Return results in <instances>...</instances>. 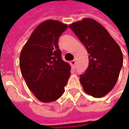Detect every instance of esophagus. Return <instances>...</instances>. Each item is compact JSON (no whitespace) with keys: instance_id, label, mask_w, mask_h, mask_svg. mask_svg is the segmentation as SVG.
<instances>
[{"instance_id":"34e87169","label":"esophagus","mask_w":129,"mask_h":129,"mask_svg":"<svg viewBox=\"0 0 129 129\" xmlns=\"http://www.w3.org/2000/svg\"><path fill=\"white\" fill-rule=\"evenodd\" d=\"M70 64H71V65L72 66V67L74 68V69H75L76 68V61L74 59V60H72L70 62Z\"/></svg>"}]
</instances>
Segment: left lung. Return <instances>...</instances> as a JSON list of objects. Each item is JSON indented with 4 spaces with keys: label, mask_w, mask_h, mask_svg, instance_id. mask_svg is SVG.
I'll return each instance as SVG.
<instances>
[{
    "label": "left lung",
    "mask_w": 129,
    "mask_h": 129,
    "mask_svg": "<svg viewBox=\"0 0 129 129\" xmlns=\"http://www.w3.org/2000/svg\"><path fill=\"white\" fill-rule=\"evenodd\" d=\"M89 54V65L80 81L87 94L95 98L106 95L115 86L123 65L120 47L101 23L84 18L70 24Z\"/></svg>",
    "instance_id": "8db88e82"
}]
</instances>
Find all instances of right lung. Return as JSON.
<instances>
[{
  "label": "right lung",
  "instance_id": "obj_1",
  "mask_svg": "<svg viewBox=\"0 0 129 129\" xmlns=\"http://www.w3.org/2000/svg\"><path fill=\"white\" fill-rule=\"evenodd\" d=\"M67 28L55 20H47L34 29L20 54V68L28 87L43 103L62 96L70 75V65L63 61L58 39Z\"/></svg>",
  "mask_w": 129,
  "mask_h": 129
}]
</instances>
